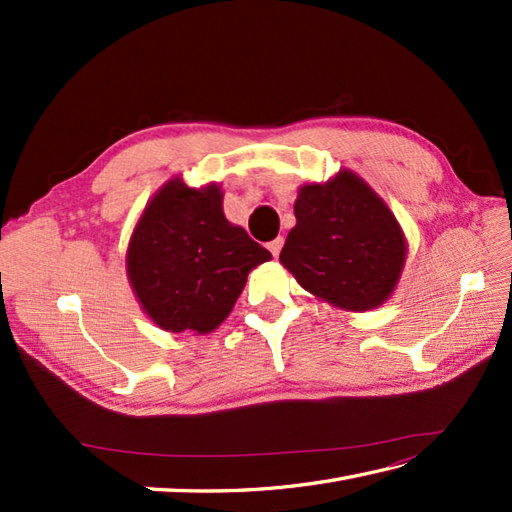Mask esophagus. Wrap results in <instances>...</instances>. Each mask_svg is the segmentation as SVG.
<instances>
[{
	"instance_id": "obj_1",
	"label": "esophagus",
	"mask_w": 512,
	"mask_h": 512,
	"mask_svg": "<svg viewBox=\"0 0 512 512\" xmlns=\"http://www.w3.org/2000/svg\"><path fill=\"white\" fill-rule=\"evenodd\" d=\"M281 246H284V237H277V239H273V242H268V250H270V253H273L275 257L279 255Z\"/></svg>"
}]
</instances>
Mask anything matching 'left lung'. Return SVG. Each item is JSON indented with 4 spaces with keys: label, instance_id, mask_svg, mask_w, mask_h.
Returning a JSON list of instances; mask_svg holds the SVG:
<instances>
[{
    "label": "left lung",
    "instance_id": "obj_1",
    "mask_svg": "<svg viewBox=\"0 0 512 512\" xmlns=\"http://www.w3.org/2000/svg\"><path fill=\"white\" fill-rule=\"evenodd\" d=\"M295 217L279 262L301 288L352 312L389 299L407 242L394 213L365 180L341 169L325 184H303Z\"/></svg>",
    "mask_w": 512,
    "mask_h": 512
}]
</instances>
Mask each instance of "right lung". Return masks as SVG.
Returning <instances> with one entry per match:
<instances>
[{"label":"right lung","instance_id":"add662e5","mask_svg":"<svg viewBox=\"0 0 512 512\" xmlns=\"http://www.w3.org/2000/svg\"><path fill=\"white\" fill-rule=\"evenodd\" d=\"M270 253L231 224L217 184L169 180L145 206L127 248V277L140 306L167 332H213Z\"/></svg>","mask_w":512,"mask_h":512}]
</instances>
